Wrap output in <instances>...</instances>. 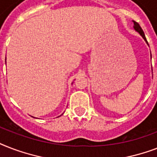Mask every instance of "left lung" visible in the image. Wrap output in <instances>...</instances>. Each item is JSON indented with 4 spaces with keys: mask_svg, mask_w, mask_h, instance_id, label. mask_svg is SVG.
Segmentation results:
<instances>
[{
    "mask_svg": "<svg viewBox=\"0 0 157 157\" xmlns=\"http://www.w3.org/2000/svg\"><path fill=\"white\" fill-rule=\"evenodd\" d=\"M134 29L138 32V33L140 34V35L143 36V38H144V40H146L147 41V39H146V36H145V34H144V31H143V29H142V28L140 27V25H139V23H137V22H135V21H134Z\"/></svg>",
    "mask_w": 157,
    "mask_h": 157,
    "instance_id": "1",
    "label": "left lung"
}]
</instances>
